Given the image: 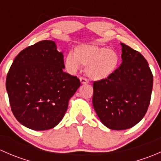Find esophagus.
<instances>
[{"label":"esophagus","mask_w":161,"mask_h":161,"mask_svg":"<svg viewBox=\"0 0 161 161\" xmlns=\"http://www.w3.org/2000/svg\"><path fill=\"white\" fill-rule=\"evenodd\" d=\"M80 82H81V83L82 84H86V83H88V80H87L86 79V78H84V77H80Z\"/></svg>","instance_id":"esophagus-1"}]
</instances>
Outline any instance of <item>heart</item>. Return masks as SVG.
Segmentation results:
<instances>
[{"label":"heart","mask_w":161,"mask_h":161,"mask_svg":"<svg viewBox=\"0 0 161 161\" xmlns=\"http://www.w3.org/2000/svg\"><path fill=\"white\" fill-rule=\"evenodd\" d=\"M119 56L114 50L107 47L80 45L75 50V54L69 53L64 59L66 69L76 72L81 65L86 67L87 75L92 80H102L111 76L118 68Z\"/></svg>","instance_id":"obj_1"}]
</instances>
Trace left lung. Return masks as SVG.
<instances>
[{
    "label": "left lung",
    "instance_id": "left-lung-1",
    "mask_svg": "<svg viewBox=\"0 0 161 161\" xmlns=\"http://www.w3.org/2000/svg\"><path fill=\"white\" fill-rule=\"evenodd\" d=\"M122 63L108 79L93 82L92 105L101 122L113 130L136 125L148 110L153 74L146 58L121 43Z\"/></svg>",
    "mask_w": 161,
    "mask_h": 161
}]
</instances>
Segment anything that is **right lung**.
<instances>
[{
  "mask_svg": "<svg viewBox=\"0 0 161 161\" xmlns=\"http://www.w3.org/2000/svg\"><path fill=\"white\" fill-rule=\"evenodd\" d=\"M64 56L51 40H42L16 56L6 79L11 111L32 130L53 129L62 120L69 99L80 86L63 71Z\"/></svg>",
  "mask_w": 161,
  "mask_h": 161,
  "instance_id": "add662e5",
  "label": "right lung"
}]
</instances>
